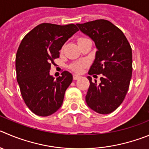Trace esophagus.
<instances>
[{"label": "esophagus", "mask_w": 149, "mask_h": 149, "mask_svg": "<svg viewBox=\"0 0 149 149\" xmlns=\"http://www.w3.org/2000/svg\"><path fill=\"white\" fill-rule=\"evenodd\" d=\"M73 79H74V80H78V79H80V78H81V76H78V75L74 74L73 76Z\"/></svg>", "instance_id": "34e87169"}]
</instances>
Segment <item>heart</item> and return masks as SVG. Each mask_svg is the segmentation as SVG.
I'll list each match as a JSON object with an SVG mask.
<instances>
[{"mask_svg": "<svg viewBox=\"0 0 149 149\" xmlns=\"http://www.w3.org/2000/svg\"><path fill=\"white\" fill-rule=\"evenodd\" d=\"M83 39H86V38H80L79 40H83ZM86 65V63L84 62H75V63L72 64L71 65H70V68H71V70H73L74 72H76V73H81V72H82L83 69H84V68L85 67Z\"/></svg>", "mask_w": 149, "mask_h": 149, "instance_id": "b5f03b06", "label": "heart"}]
</instances>
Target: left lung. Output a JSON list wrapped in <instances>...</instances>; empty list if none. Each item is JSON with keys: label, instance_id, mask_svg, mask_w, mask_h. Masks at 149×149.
<instances>
[{"label": "left lung", "instance_id": "8db88e82", "mask_svg": "<svg viewBox=\"0 0 149 149\" xmlns=\"http://www.w3.org/2000/svg\"><path fill=\"white\" fill-rule=\"evenodd\" d=\"M76 25L93 40L97 48L89 75H103L98 84L96 80L87 77L90 87L86 103L98 113H111L122 104L129 90L132 73L130 44L123 31L108 20L101 19Z\"/></svg>", "mask_w": 149, "mask_h": 149}]
</instances>
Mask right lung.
I'll list each match as a JSON object with an SVG mask.
<instances>
[{
	"label": "right lung",
	"mask_w": 149,
	"mask_h": 149,
	"mask_svg": "<svg viewBox=\"0 0 149 149\" xmlns=\"http://www.w3.org/2000/svg\"><path fill=\"white\" fill-rule=\"evenodd\" d=\"M78 31L74 24L42 23L19 45L15 59L17 80L26 106L37 115L49 116L62 106L73 76L65 70L54 79L49 73L51 65L59 57L65 42Z\"/></svg>",
	"instance_id": "obj_1"
}]
</instances>
